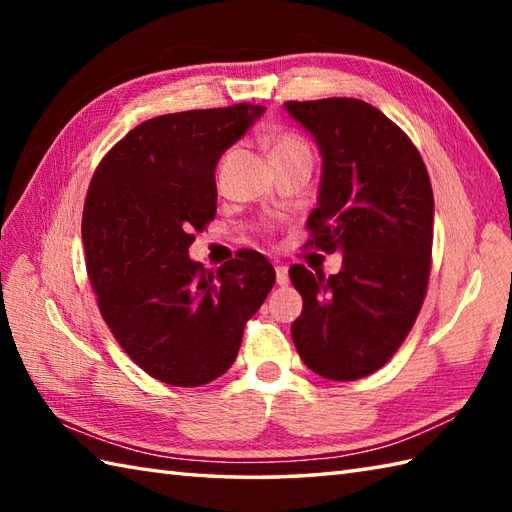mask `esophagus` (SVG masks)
<instances>
[{
	"mask_svg": "<svg viewBox=\"0 0 512 512\" xmlns=\"http://www.w3.org/2000/svg\"><path fill=\"white\" fill-rule=\"evenodd\" d=\"M275 273H277V284H279V286H286L288 281H290V277H288V266H284V264L277 266Z\"/></svg>",
	"mask_w": 512,
	"mask_h": 512,
	"instance_id": "34e87169",
	"label": "esophagus"
}]
</instances>
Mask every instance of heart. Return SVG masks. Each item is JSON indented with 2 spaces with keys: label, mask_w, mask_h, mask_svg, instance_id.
I'll return each mask as SVG.
<instances>
[{
  "label": "heart",
  "mask_w": 512,
  "mask_h": 512,
  "mask_svg": "<svg viewBox=\"0 0 512 512\" xmlns=\"http://www.w3.org/2000/svg\"><path fill=\"white\" fill-rule=\"evenodd\" d=\"M297 147H308L303 140L295 134H281L275 138L273 143V154H279V151H290V149H297Z\"/></svg>",
  "instance_id": "1"
}]
</instances>
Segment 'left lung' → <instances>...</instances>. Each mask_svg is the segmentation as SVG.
<instances>
[{"label":"left lung","mask_w":512,"mask_h":512,"mask_svg":"<svg viewBox=\"0 0 512 512\" xmlns=\"http://www.w3.org/2000/svg\"><path fill=\"white\" fill-rule=\"evenodd\" d=\"M317 143L323 169L310 244L341 250L336 275L295 264L303 299L292 323L301 361L330 380L374 374L407 339L427 295L433 191L402 129L358 99L288 101Z\"/></svg>","instance_id":"1"}]
</instances>
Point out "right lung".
Returning a JSON list of instances; mask_svg holds the SVG:
<instances>
[{"label": "right lung", "instance_id": "obj_1", "mask_svg": "<svg viewBox=\"0 0 512 512\" xmlns=\"http://www.w3.org/2000/svg\"><path fill=\"white\" fill-rule=\"evenodd\" d=\"M262 114L237 103L149 118L90 182L81 237L99 310L127 356L167 385L222 376L275 286L257 250H239L215 277L189 257L193 233L215 217L217 162Z\"/></svg>", "mask_w": 512, "mask_h": 512}]
</instances>
